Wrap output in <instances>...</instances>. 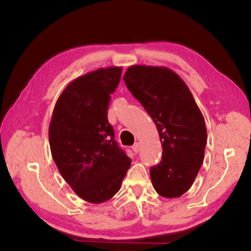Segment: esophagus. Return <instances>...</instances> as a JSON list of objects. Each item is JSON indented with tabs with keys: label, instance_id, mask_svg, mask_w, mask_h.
<instances>
[{
	"label": "esophagus",
	"instance_id": "34e87169",
	"mask_svg": "<svg viewBox=\"0 0 251 251\" xmlns=\"http://www.w3.org/2000/svg\"><path fill=\"white\" fill-rule=\"evenodd\" d=\"M131 148H132V151H134L135 153H138V152H139V148H140V147H139V143H138V142H136L135 145L132 146Z\"/></svg>",
	"mask_w": 251,
	"mask_h": 251
}]
</instances>
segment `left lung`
I'll return each mask as SVG.
<instances>
[{
    "instance_id": "obj_1",
    "label": "left lung",
    "mask_w": 251,
    "mask_h": 251,
    "mask_svg": "<svg viewBox=\"0 0 251 251\" xmlns=\"http://www.w3.org/2000/svg\"><path fill=\"white\" fill-rule=\"evenodd\" d=\"M123 79L158 130L163 156L150 169L154 189L166 199L180 197L193 184L204 161V116L183 79L168 68L131 66Z\"/></svg>"
}]
</instances>
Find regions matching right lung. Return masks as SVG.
I'll list each match as a JSON object with an SVG mask.
<instances>
[{"mask_svg": "<svg viewBox=\"0 0 251 251\" xmlns=\"http://www.w3.org/2000/svg\"><path fill=\"white\" fill-rule=\"evenodd\" d=\"M122 67H109L74 79L58 98L49 129L51 155L73 191L100 204L121 189L131 159L114 140L108 121L111 94Z\"/></svg>", "mask_w": 251, "mask_h": 251, "instance_id": "obj_1", "label": "right lung"}]
</instances>
